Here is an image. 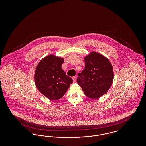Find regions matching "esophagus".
I'll use <instances>...</instances> for the list:
<instances>
[{
    "label": "esophagus",
    "instance_id": "esophagus-1",
    "mask_svg": "<svg viewBox=\"0 0 146 146\" xmlns=\"http://www.w3.org/2000/svg\"><path fill=\"white\" fill-rule=\"evenodd\" d=\"M72 79H73V83H75V82H76V76H73V77L72 78Z\"/></svg>",
    "mask_w": 146,
    "mask_h": 146
}]
</instances>
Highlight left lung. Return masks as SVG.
<instances>
[{"mask_svg": "<svg viewBox=\"0 0 146 146\" xmlns=\"http://www.w3.org/2000/svg\"><path fill=\"white\" fill-rule=\"evenodd\" d=\"M84 61L85 68L78 74L77 83L87 97L98 98L111 86L114 79L112 65L108 58L96 52L85 57Z\"/></svg>", "mask_w": 146, "mask_h": 146, "instance_id": "obj_1", "label": "left lung"}]
</instances>
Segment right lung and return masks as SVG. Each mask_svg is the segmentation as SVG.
I'll return each mask as SVG.
<instances>
[{"instance_id": "1", "label": "right lung", "mask_w": 146, "mask_h": 146, "mask_svg": "<svg viewBox=\"0 0 146 146\" xmlns=\"http://www.w3.org/2000/svg\"><path fill=\"white\" fill-rule=\"evenodd\" d=\"M64 59L50 55L38 63L35 74V85L43 95L50 100H57L63 96L73 83L61 68Z\"/></svg>"}]
</instances>
